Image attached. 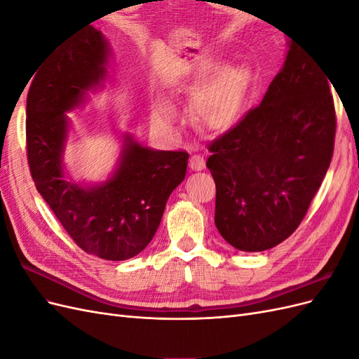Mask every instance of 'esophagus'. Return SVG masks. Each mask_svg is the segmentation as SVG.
<instances>
[{
  "label": "esophagus",
  "mask_w": 359,
  "mask_h": 359,
  "mask_svg": "<svg viewBox=\"0 0 359 359\" xmlns=\"http://www.w3.org/2000/svg\"><path fill=\"white\" fill-rule=\"evenodd\" d=\"M189 166L194 172L202 170L205 168V158H203V156H201L198 153H191L190 160H189Z\"/></svg>",
  "instance_id": "esophagus-1"
}]
</instances>
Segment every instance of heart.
<instances>
[{"mask_svg": "<svg viewBox=\"0 0 359 359\" xmlns=\"http://www.w3.org/2000/svg\"><path fill=\"white\" fill-rule=\"evenodd\" d=\"M217 72H219L217 69L201 72L194 76L189 88L193 93H198ZM248 83L250 74L247 69L236 66L222 70L206 89H201L203 91L194 102V114L199 123L214 132L229 127L241 111ZM153 118L160 126H170L173 121V109L166 102L158 100L153 106Z\"/></svg>", "mask_w": 359, "mask_h": 359, "instance_id": "heart-1", "label": "heart"}]
</instances>
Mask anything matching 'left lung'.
I'll return each instance as SVG.
<instances>
[{
	"instance_id": "left-lung-1",
	"label": "left lung",
	"mask_w": 359,
	"mask_h": 359,
	"mask_svg": "<svg viewBox=\"0 0 359 359\" xmlns=\"http://www.w3.org/2000/svg\"><path fill=\"white\" fill-rule=\"evenodd\" d=\"M328 74L289 43L260 104L210 145L214 222L241 252H264L299 226L327 173L335 136Z\"/></svg>"
}]
</instances>
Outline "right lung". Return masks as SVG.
<instances>
[{"label":"right lung","instance_id":"add662e5","mask_svg":"<svg viewBox=\"0 0 359 359\" xmlns=\"http://www.w3.org/2000/svg\"><path fill=\"white\" fill-rule=\"evenodd\" d=\"M111 53L103 32L88 27L48 57L29 86L27 149L37 191L72 240L97 257L126 260L153 240L170 193L186 178L189 154L148 148L123 133L109 177L94 184L69 180L67 114L102 88Z\"/></svg>","mask_w":359,"mask_h":359}]
</instances>
